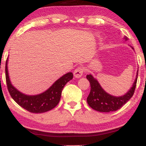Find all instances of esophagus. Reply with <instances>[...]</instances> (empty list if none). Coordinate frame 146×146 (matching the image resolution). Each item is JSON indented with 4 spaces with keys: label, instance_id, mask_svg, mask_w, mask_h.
I'll return each mask as SVG.
<instances>
[{
    "label": "esophagus",
    "instance_id": "obj_1",
    "mask_svg": "<svg viewBox=\"0 0 146 146\" xmlns=\"http://www.w3.org/2000/svg\"><path fill=\"white\" fill-rule=\"evenodd\" d=\"M84 70V68L83 66H79L77 68H76L74 72V75L75 78H80L83 75V73Z\"/></svg>",
    "mask_w": 146,
    "mask_h": 146
}]
</instances>
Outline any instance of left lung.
<instances>
[{
    "mask_svg": "<svg viewBox=\"0 0 146 146\" xmlns=\"http://www.w3.org/2000/svg\"><path fill=\"white\" fill-rule=\"evenodd\" d=\"M127 40V38H125ZM138 71L136 78L130 90L121 96H113L104 90L97 80L91 74L87 75L86 78L90 84V92L87 98V102L92 108L101 112H110L121 108L133 96L136 86Z\"/></svg>",
    "mask_w": 146,
    "mask_h": 146,
    "instance_id": "1",
    "label": "left lung"
}]
</instances>
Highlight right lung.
I'll return each mask as SVG.
<instances>
[{
	"label": "right lung",
	"mask_w": 146,
	"mask_h": 146,
	"mask_svg": "<svg viewBox=\"0 0 146 146\" xmlns=\"http://www.w3.org/2000/svg\"><path fill=\"white\" fill-rule=\"evenodd\" d=\"M6 61L5 73L7 88L10 95L19 106L32 113H43L53 109L60 100L62 91L68 82L73 78V74L68 72L55 82L44 92L35 96L25 95L21 93L11 84Z\"/></svg>",
	"instance_id": "1"
}]
</instances>
